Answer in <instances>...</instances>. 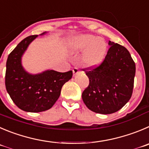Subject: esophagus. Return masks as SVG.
I'll return each instance as SVG.
<instances>
[{
  "label": "esophagus",
  "instance_id": "esophagus-1",
  "mask_svg": "<svg viewBox=\"0 0 149 149\" xmlns=\"http://www.w3.org/2000/svg\"><path fill=\"white\" fill-rule=\"evenodd\" d=\"M73 75H74V76H76V75L78 74V73H79V69L78 68H74L73 69Z\"/></svg>",
  "mask_w": 149,
  "mask_h": 149
}]
</instances>
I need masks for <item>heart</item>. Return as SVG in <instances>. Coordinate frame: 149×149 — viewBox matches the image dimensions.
Segmentation results:
<instances>
[{"label": "heart", "instance_id": "1", "mask_svg": "<svg viewBox=\"0 0 149 149\" xmlns=\"http://www.w3.org/2000/svg\"><path fill=\"white\" fill-rule=\"evenodd\" d=\"M69 48L76 53L85 51L82 56V63L88 68L99 66L106 56L107 51L106 42L90 34L73 37L69 42Z\"/></svg>", "mask_w": 149, "mask_h": 149}]
</instances>
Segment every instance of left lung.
Instances as JSON below:
<instances>
[{"label":"left lung","mask_w":149,"mask_h":149,"mask_svg":"<svg viewBox=\"0 0 149 149\" xmlns=\"http://www.w3.org/2000/svg\"><path fill=\"white\" fill-rule=\"evenodd\" d=\"M109 45L104 62L86 71L90 84L82 93L87 107L104 115L118 111L131 98L136 70L135 63L125 47L111 41Z\"/></svg>","instance_id":"1"}]
</instances>
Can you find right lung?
<instances>
[{
    "label": "right lung",
    "mask_w": 149,
    "mask_h": 149,
    "mask_svg": "<svg viewBox=\"0 0 149 149\" xmlns=\"http://www.w3.org/2000/svg\"><path fill=\"white\" fill-rule=\"evenodd\" d=\"M47 31L40 34L43 36ZM38 35L22 40L10 53L6 61L5 84L13 102L20 109L29 112H40L51 109L57 101L62 86L71 79L73 72L60 73L46 70L32 74L22 65V57L31 42Z\"/></svg>",
    "instance_id": "obj_1"
}]
</instances>
